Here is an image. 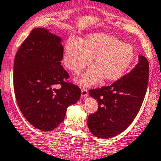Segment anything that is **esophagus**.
Returning <instances> with one entry per match:
<instances>
[{"mask_svg":"<svg viewBox=\"0 0 161 161\" xmlns=\"http://www.w3.org/2000/svg\"><path fill=\"white\" fill-rule=\"evenodd\" d=\"M81 93H82V97H86L88 96V90L85 87H82Z\"/></svg>","mask_w":161,"mask_h":161,"instance_id":"34e87169","label":"esophagus"}]
</instances>
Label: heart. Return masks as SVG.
I'll list each match as a JSON object with an SVG mask.
<instances>
[{"mask_svg": "<svg viewBox=\"0 0 161 161\" xmlns=\"http://www.w3.org/2000/svg\"><path fill=\"white\" fill-rule=\"evenodd\" d=\"M93 57L96 66L79 79L84 85L96 83L103 76L108 81L120 79L133 62L135 50L130 44L107 34H91L83 41L75 37L68 39L63 60L65 66L73 72L79 74Z\"/></svg>", "mask_w": 161, "mask_h": 161, "instance_id": "1", "label": "heart"}]
</instances>
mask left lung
<instances>
[{
  "label": "left lung",
  "mask_w": 161,
  "mask_h": 161,
  "mask_svg": "<svg viewBox=\"0 0 161 161\" xmlns=\"http://www.w3.org/2000/svg\"><path fill=\"white\" fill-rule=\"evenodd\" d=\"M149 61L144 56L128 74L110 86L92 89L98 110L89 115L87 125L94 136L107 139L122 133L139 112L147 90Z\"/></svg>",
  "instance_id": "8db88e82"
}]
</instances>
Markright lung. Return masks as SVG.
I'll return each mask as SVG.
<instances>
[{"label": "right lung", "mask_w": 161, "mask_h": 161, "mask_svg": "<svg viewBox=\"0 0 161 161\" xmlns=\"http://www.w3.org/2000/svg\"><path fill=\"white\" fill-rule=\"evenodd\" d=\"M60 37L44 28H34L17 51L14 60L15 99L28 122L42 131L57 128L68 106L80 98L81 90L68 82L61 65ZM60 85L59 89L55 88Z\"/></svg>", "instance_id": "obj_1"}]
</instances>
